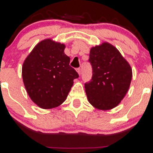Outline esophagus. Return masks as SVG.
I'll return each mask as SVG.
<instances>
[{
  "instance_id": "34e87169",
  "label": "esophagus",
  "mask_w": 153,
  "mask_h": 153,
  "mask_svg": "<svg viewBox=\"0 0 153 153\" xmlns=\"http://www.w3.org/2000/svg\"><path fill=\"white\" fill-rule=\"evenodd\" d=\"M76 71H77V73H78V75H80V73H81V71H80V68H78V69H76Z\"/></svg>"
}]
</instances>
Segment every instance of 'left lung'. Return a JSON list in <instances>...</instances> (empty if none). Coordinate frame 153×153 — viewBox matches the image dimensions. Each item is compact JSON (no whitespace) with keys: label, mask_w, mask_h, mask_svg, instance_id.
Returning <instances> with one entry per match:
<instances>
[{"label":"left lung","mask_w":153,"mask_h":153,"mask_svg":"<svg viewBox=\"0 0 153 153\" xmlns=\"http://www.w3.org/2000/svg\"><path fill=\"white\" fill-rule=\"evenodd\" d=\"M89 56L93 77L85 84L88 101L97 109H112L121 103L130 86V65L117 47L107 42L91 47Z\"/></svg>","instance_id":"8db88e82"}]
</instances>
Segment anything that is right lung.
Here are the masks:
<instances>
[{
    "label": "right lung",
    "instance_id": "1",
    "mask_svg": "<svg viewBox=\"0 0 153 153\" xmlns=\"http://www.w3.org/2000/svg\"><path fill=\"white\" fill-rule=\"evenodd\" d=\"M65 45L45 39L34 47L22 66V78L31 101L43 109L60 106L78 78L65 54Z\"/></svg>",
    "mask_w": 153,
    "mask_h": 153
}]
</instances>
